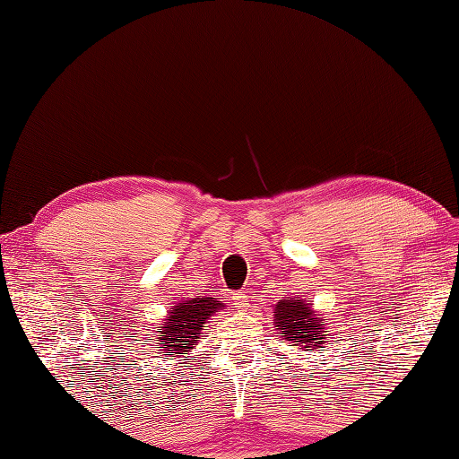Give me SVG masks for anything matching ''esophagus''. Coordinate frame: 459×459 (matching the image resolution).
Masks as SVG:
<instances>
[{
  "mask_svg": "<svg viewBox=\"0 0 459 459\" xmlns=\"http://www.w3.org/2000/svg\"><path fill=\"white\" fill-rule=\"evenodd\" d=\"M230 301H232V305L237 307L238 311H245L247 307H248V295L247 293H235V295H232Z\"/></svg>",
  "mask_w": 459,
  "mask_h": 459,
  "instance_id": "esophagus-1",
  "label": "esophagus"
}]
</instances>
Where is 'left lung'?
<instances>
[{
    "label": "left lung",
    "instance_id": "left-lung-1",
    "mask_svg": "<svg viewBox=\"0 0 459 459\" xmlns=\"http://www.w3.org/2000/svg\"><path fill=\"white\" fill-rule=\"evenodd\" d=\"M274 329L281 343L297 345L303 351H323V345L327 343V319L313 309V303L307 301L305 297L290 295L282 297L274 305ZM333 339V337H329Z\"/></svg>",
    "mask_w": 459,
    "mask_h": 459
}]
</instances>
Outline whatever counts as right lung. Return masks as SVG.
<instances>
[{"label":"right lung","instance_id":"add662e5","mask_svg":"<svg viewBox=\"0 0 459 459\" xmlns=\"http://www.w3.org/2000/svg\"><path fill=\"white\" fill-rule=\"evenodd\" d=\"M224 307L222 301H216L214 297H195L182 299L174 303L169 311V316L160 323V327L154 331V347L156 351L169 357H186L193 351L196 341L203 337V327L211 316Z\"/></svg>","mask_w":459,"mask_h":459}]
</instances>
